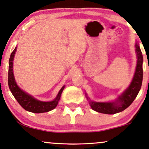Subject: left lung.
Wrapping results in <instances>:
<instances>
[{"instance_id": "8db88e82", "label": "left lung", "mask_w": 149, "mask_h": 149, "mask_svg": "<svg viewBox=\"0 0 149 149\" xmlns=\"http://www.w3.org/2000/svg\"><path fill=\"white\" fill-rule=\"evenodd\" d=\"M135 48L137 62L135 74L130 85L115 101L107 102V103L89 101V104L92 110L103 114H114L126 110L127 107L131 105V103L137 97L142 84L143 56L138 43L135 44ZM87 98L89 99L87 96Z\"/></svg>"}]
</instances>
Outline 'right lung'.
<instances>
[{
  "label": "right lung",
  "mask_w": 149,
  "mask_h": 149,
  "mask_svg": "<svg viewBox=\"0 0 149 149\" xmlns=\"http://www.w3.org/2000/svg\"><path fill=\"white\" fill-rule=\"evenodd\" d=\"M17 48L16 47L12 51L9 60L8 85L12 95L16 98L18 103L20 104L21 106L28 112H34V113H43L53 110L56 107L58 101H60L61 94L64 89V85L61 88L56 98L53 101L48 102L39 101L19 88L14 79L13 73V60L15 52L17 51Z\"/></svg>",
  "instance_id": "add662e5"
}]
</instances>
